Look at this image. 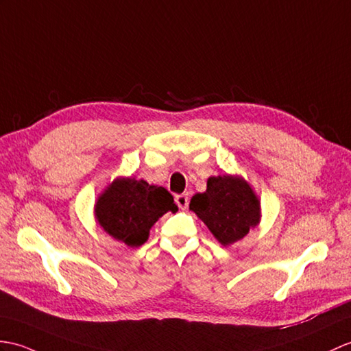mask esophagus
<instances>
[{
	"label": "esophagus",
	"mask_w": 351,
	"mask_h": 351,
	"mask_svg": "<svg viewBox=\"0 0 351 351\" xmlns=\"http://www.w3.org/2000/svg\"><path fill=\"white\" fill-rule=\"evenodd\" d=\"M175 202H176V205L179 206V209H186V208H189V203H190L189 194H178V195H175Z\"/></svg>",
	"instance_id": "esophagus-1"
}]
</instances>
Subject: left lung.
I'll return each instance as SVG.
<instances>
[{"instance_id":"8db88e82","label":"left lung","mask_w":351,"mask_h":351,"mask_svg":"<svg viewBox=\"0 0 351 351\" xmlns=\"http://www.w3.org/2000/svg\"><path fill=\"white\" fill-rule=\"evenodd\" d=\"M190 209L221 245L242 239L260 219V202L239 176H213L205 193L193 195Z\"/></svg>"}]
</instances>
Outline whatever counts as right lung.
<instances>
[{
	"label": "right lung",
	"instance_id": "right-lung-1",
	"mask_svg": "<svg viewBox=\"0 0 351 351\" xmlns=\"http://www.w3.org/2000/svg\"><path fill=\"white\" fill-rule=\"evenodd\" d=\"M169 210L175 214L178 206L166 189L149 185L143 179L122 178L100 195L95 217L112 238L128 247H141L148 239L154 223Z\"/></svg>",
	"mask_w": 351,
	"mask_h": 351
}]
</instances>
